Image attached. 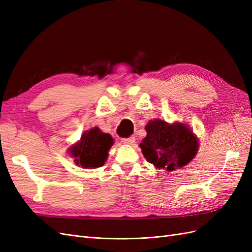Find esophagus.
Returning a JSON list of instances; mask_svg holds the SVG:
<instances>
[{
  "label": "esophagus",
  "mask_w": 252,
  "mask_h": 252,
  "mask_svg": "<svg viewBox=\"0 0 252 252\" xmlns=\"http://www.w3.org/2000/svg\"><path fill=\"white\" fill-rule=\"evenodd\" d=\"M135 141L134 136H130V138H127V139H122V143L123 144H133Z\"/></svg>",
  "instance_id": "1"
}]
</instances>
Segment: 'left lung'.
I'll return each instance as SVG.
<instances>
[{"label": "left lung", "mask_w": 252, "mask_h": 252, "mask_svg": "<svg viewBox=\"0 0 252 252\" xmlns=\"http://www.w3.org/2000/svg\"><path fill=\"white\" fill-rule=\"evenodd\" d=\"M147 135L140 144L143 156L157 169L174 171L192 161L199 150V139L188 125L161 119L149 121Z\"/></svg>", "instance_id": "left-lung-1"}]
</instances>
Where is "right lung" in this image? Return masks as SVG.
<instances>
[{
	"label": "right lung",
	"mask_w": 252,
	"mask_h": 252,
	"mask_svg": "<svg viewBox=\"0 0 252 252\" xmlns=\"http://www.w3.org/2000/svg\"><path fill=\"white\" fill-rule=\"evenodd\" d=\"M113 139L101 129L94 127L81 135L79 142L72 144L68 152L77 166L84 169H95L105 164Z\"/></svg>",
	"instance_id": "right-lung-1"
}]
</instances>
